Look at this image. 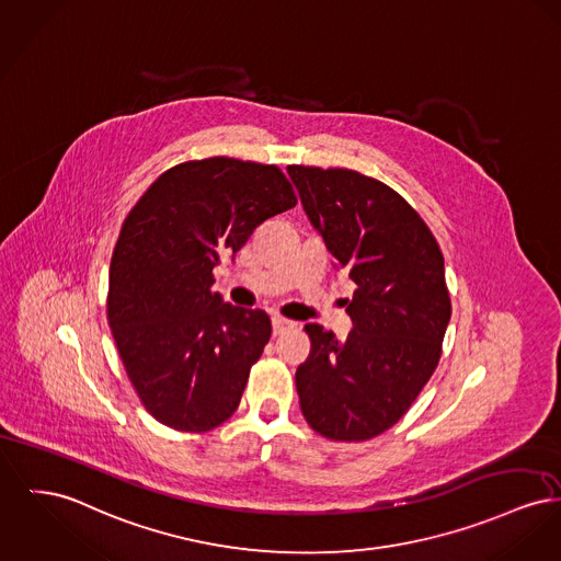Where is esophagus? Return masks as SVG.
<instances>
[{
  "label": "esophagus",
  "instance_id": "34e87169",
  "mask_svg": "<svg viewBox=\"0 0 561 561\" xmlns=\"http://www.w3.org/2000/svg\"><path fill=\"white\" fill-rule=\"evenodd\" d=\"M273 334H282L284 330L295 329V322L293 320H286L282 316H273Z\"/></svg>",
  "mask_w": 561,
  "mask_h": 561
}]
</instances>
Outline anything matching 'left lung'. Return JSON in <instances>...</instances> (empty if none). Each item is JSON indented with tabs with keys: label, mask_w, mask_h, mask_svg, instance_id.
Wrapping results in <instances>:
<instances>
[{
	"label": "left lung",
	"mask_w": 561,
	"mask_h": 561,
	"mask_svg": "<svg viewBox=\"0 0 561 561\" xmlns=\"http://www.w3.org/2000/svg\"><path fill=\"white\" fill-rule=\"evenodd\" d=\"M288 173L332 266L358 286L343 341L305 324L311 352L297 368L300 411L324 438L360 443L392 428L438 366L451 318L443 252L388 184L345 167Z\"/></svg>",
	"instance_id": "8db88e82"
}]
</instances>
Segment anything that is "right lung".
I'll return each mask as SVG.
<instances>
[{"mask_svg": "<svg viewBox=\"0 0 561 561\" xmlns=\"http://www.w3.org/2000/svg\"><path fill=\"white\" fill-rule=\"evenodd\" d=\"M295 205L279 167L209 157L167 169L125 218L110 263L107 324L157 422L207 432L237 411L271 320L222 302L211 290L214 266Z\"/></svg>", "mask_w": 561, "mask_h": 561, "instance_id": "add662e5", "label": "right lung"}]
</instances>
